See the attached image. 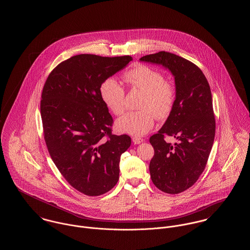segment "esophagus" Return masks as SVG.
Masks as SVG:
<instances>
[{
    "mask_svg": "<svg viewBox=\"0 0 250 250\" xmlns=\"http://www.w3.org/2000/svg\"><path fill=\"white\" fill-rule=\"evenodd\" d=\"M132 142L134 143V144H141V143H143V139L139 138V137H133Z\"/></svg>",
    "mask_w": 250,
    "mask_h": 250,
    "instance_id": "obj_1",
    "label": "esophagus"
}]
</instances>
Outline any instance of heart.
Here are the masks:
<instances>
[{
  "mask_svg": "<svg viewBox=\"0 0 250 250\" xmlns=\"http://www.w3.org/2000/svg\"><path fill=\"white\" fill-rule=\"evenodd\" d=\"M125 80L132 87L145 92L143 110L130 111L117 120L115 126L121 133L143 136L154 126L155 116L166 119L175 102V88L164 80L162 73L150 66L140 64L125 73ZM99 94L102 101L115 115L125 109V92L114 79H107L100 85Z\"/></svg>",
  "mask_w": 250,
  "mask_h": 250,
  "instance_id": "heart-1",
  "label": "heart"
}]
</instances>
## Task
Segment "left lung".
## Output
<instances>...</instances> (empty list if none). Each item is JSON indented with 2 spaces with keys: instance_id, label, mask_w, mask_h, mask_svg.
Masks as SVG:
<instances>
[{
  "instance_id": "left-lung-1",
  "label": "left lung",
  "mask_w": 250,
  "mask_h": 250,
  "mask_svg": "<svg viewBox=\"0 0 250 250\" xmlns=\"http://www.w3.org/2000/svg\"><path fill=\"white\" fill-rule=\"evenodd\" d=\"M140 61L162 65L174 77L175 102L163 126L150 138L155 155L149 169L158 189L178 194L197 182L212 150L215 121L211 89L202 70L176 54L159 51ZM164 134L179 143H166Z\"/></svg>"
}]
</instances>
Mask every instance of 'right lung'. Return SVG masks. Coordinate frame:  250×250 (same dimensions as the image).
<instances>
[{"label":"right lung","mask_w":250,"mask_h":250,"mask_svg":"<svg viewBox=\"0 0 250 250\" xmlns=\"http://www.w3.org/2000/svg\"><path fill=\"white\" fill-rule=\"evenodd\" d=\"M132 60L76 55L58 64L43 88L40 111L48 153L64 179L87 196L115 187L121 155L131 145L129 136L111 134L113 120L99 89Z\"/></svg>","instance_id":"1"}]
</instances>
